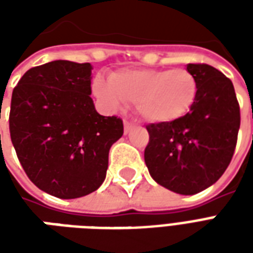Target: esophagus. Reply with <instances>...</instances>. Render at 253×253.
Listing matches in <instances>:
<instances>
[{"label":"esophagus","mask_w":253,"mask_h":253,"mask_svg":"<svg viewBox=\"0 0 253 253\" xmlns=\"http://www.w3.org/2000/svg\"><path fill=\"white\" fill-rule=\"evenodd\" d=\"M132 127H134V125H132L131 122H127V121H125V132H128L130 131V130H131Z\"/></svg>","instance_id":"34e87169"}]
</instances>
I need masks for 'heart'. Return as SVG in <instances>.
<instances>
[{
	"instance_id": "b5f03b06",
	"label": "heart",
	"mask_w": 253,
	"mask_h": 253,
	"mask_svg": "<svg viewBox=\"0 0 253 253\" xmlns=\"http://www.w3.org/2000/svg\"><path fill=\"white\" fill-rule=\"evenodd\" d=\"M93 81V93L103 104L116 110L126 101L145 121L169 123L186 115L198 96V81L187 69H122Z\"/></svg>"
}]
</instances>
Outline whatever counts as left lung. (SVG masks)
I'll return each instance as SVG.
<instances>
[{"mask_svg":"<svg viewBox=\"0 0 253 253\" xmlns=\"http://www.w3.org/2000/svg\"><path fill=\"white\" fill-rule=\"evenodd\" d=\"M198 96L186 115L169 123H150L145 163L160 186L194 195L214 184L233 157L240 105L233 84L206 63H188Z\"/></svg>","mask_w":253,"mask_h":253,"instance_id":"obj_1","label":"left lung"}]
</instances>
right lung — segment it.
I'll return each instance as SVG.
<instances>
[{"label": "right lung", "mask_w": 253, "mask_h": 253, "mask_svg": "<svg viewBox=\"0 0 253 253\" xmlns=\"http://www.w3.org/2000/svg\"><path fill=\"white\" fill-rule=\"evenodd\" d=\"M90 74V63L52 61L30 69L12 93L9 131L20 164L61 199L103 184L110 148L123 135L121 118L94 110Z\"/></svg>", "instance_id": "right-lung-1"}]
</instances>
